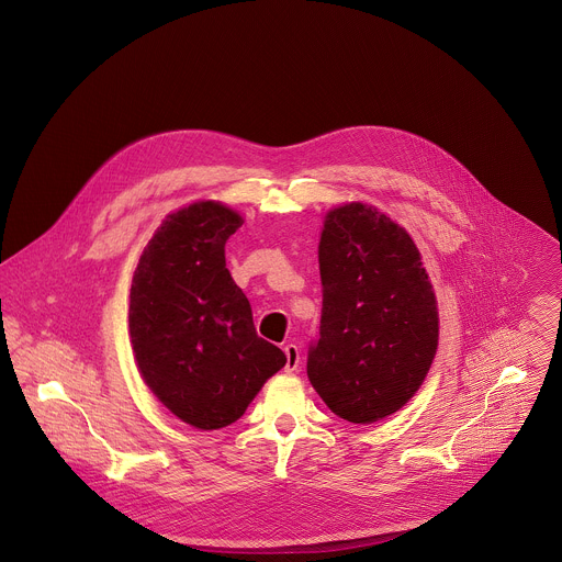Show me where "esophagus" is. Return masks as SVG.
I'll list each match as a JSON object with an SVG mask.
<instances>
[{
	"mask_svg": "<svg viewBox=\"0 0 562 562\" xmlns=\"http://www.w3.org/2000/svg\"><path fill=\"white\" fill-rule=\"evenodd\" d=\"M285 370L288 372H294L296 368H299V363H301V350H299V346H294V344H288L285 348Z\"/></svg>",
	"mask_w": 562,
	"mask_h": 562,
	"instance_id": "34e87169",
	"label": "esophagus"
}]
</instances>
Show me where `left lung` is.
<instances>
[{"label": "left lung", "instance_id": "8db88e82", "mask_svg": "<svg viewBox=\"0 0 562 562\" xmlns=\"http://www.w3.org/2000/svg\"><path fill=\"white\" fill-rule=\"evenodd\" d=\"M318 261L321 335L307 376L341 419L379 422L413 398L437 352V301L419 250L379 210L348 203L324 216Z\"/></svg>", "mask_w": 562, "mask_h": 562}]
</instances>
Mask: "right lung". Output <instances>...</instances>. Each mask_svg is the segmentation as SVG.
I'll use <instances>...</instances> for the list:
<instances>
[{
	"mask_svg": "<svg viewBox=\"0 0 562 562\" xmlns=\"http://www.w3.org/2000/svg\"><path fill=\"white\" fill-rule=\"evenodd\" d=\"M241 216L199 201L166 216L145 246L130 292L138 370L181 422L216 430L240 419L285 355L261 339L225 263Z\"/></svg>",
	"mask_w": 562,
	"mask_h": 562,
	"instance_id": "obj_1",
	"label": "right lung"
}]
</instances>
